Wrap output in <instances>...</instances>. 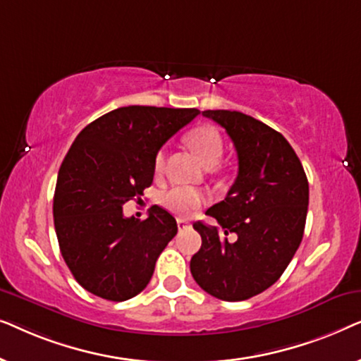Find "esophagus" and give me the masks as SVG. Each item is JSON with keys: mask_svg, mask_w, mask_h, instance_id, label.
Listing matches in <instances>:
<instances>
[{"mask_svg": "<svg viewBox=\"0 0 361 361\" xmlns=\"http://www.w3.org/2000/svg\"><path fill=\"white\" fill-rule=\"evenodd\" d=\"M177 226H179V230H185V228H190L192 224L185 219H177Z\"/></svg>", "mask_w": 361, "mask_h": 361, "instance_id": "obj_1", "label": "esophagus"}]
</instances>
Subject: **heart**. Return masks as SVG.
Here are the masks:
<instances>
[{"mask_svg": "<svg viewBox=\"0 0 361 361\" xmlns=\"http://www.w3.org/2000/svg\"><path fill=\"white\" fill-rule=\"evenodd\" d=\"M187 142H189L192 151L195 152V156L199 157L202 164L207 167H214L215 164H219L221 157H224V140H221L219 130L214 126H197L195 130H192L189 135H187ZM164 164L166 151L159 149L156 152L154 157V171L162 172ZM202 202H204L202 194L192 189H184V187H174V189L164 192L161 197V204L164 205V209L179 216L189 215L190 210L197 209Z\"/></svg>", "mask_w": 361, "mask_h": 361, "instance_id": "obj_1", "label": "heart"}]
</instances>
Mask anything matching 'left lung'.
<instances>
[{"label": "left lung", "instance_id": "left-lung-1", "mask_svg": "<svg viewBox=\"0 0 361 361\" xmlns=\"http://www.w3.org/2000/svg\"><path fill=\"white\" fill-rule=\"evenodd\" d=\"M202 115L231 137L238 176L225 199L205 212L219 226L194 224L202 246L192 256L190 273L214 298L245 300L273 286L298 251L307 216L309 182L286 137L263 121L230 110Z\"/></svg>", "mask_w": 361, "mask_h": 361}]
</instances>
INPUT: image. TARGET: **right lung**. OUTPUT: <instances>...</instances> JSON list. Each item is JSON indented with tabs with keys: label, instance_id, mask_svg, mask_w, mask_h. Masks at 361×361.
I'll return each mask as SVG.
<instances>
[{
	"label": "right lung",
	"instance_id": "right-lung-1",
	"mask_svg": "<svg viewBox=\"0 0 361 361\" xmlns=\"http://www.w3.org/2000/svg\"><path fill=\"white\" fill-rule=\"evenodd\" d=\"M197 108L121 106L78 133L59 169L54 226L77 283L106 300L135 298L177 233L159 205L140 221L123 205L152 184L161 146L199 115Z\"/></svg>",
	"mask_w": 361,
	"mask_h": 361
}]
</instances>
